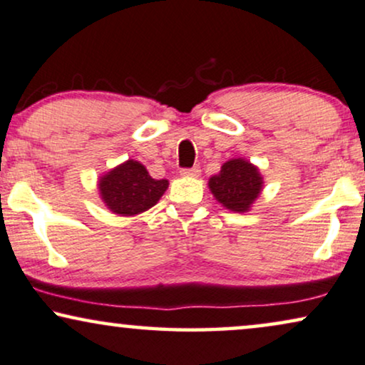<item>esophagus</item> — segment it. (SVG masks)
<instances>
[{
  "label": "esophagus",
  "mask_w": 365,
  "mask_h": 365,
  "mask_svg": "<svg viewBox=\"0 0 365 365\" xmlns=\"http://www.w3.org/2000/svg\"><path fill=\"white\" fill-rule=\"evenodd\" d=\"M181 174H182V176H189V178H197L199 174H201V169H199V166L187 168V169H182Z\"/></svg>",
  "instance_id": "34e87169"
}]
</instances>
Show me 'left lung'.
Returning <instances> with one entry per match:
<instances>
[{
  "instance_id": "obj_1",
  "label": "left lung",
  "mask_w": 365,
  "mask_h": 365,
  "mask_svg": "<svg viewBox=\"0 0 365 365\" xmlns=\"http://www.w3.org/2000/svg\"><path fill=\"white\" fill-rule=\"evenodd\" d=\"M209 189L217 202L234 212H247L262 191L259 169L246 159H229L221 173L209 179Z\"/></svg>"
}]
</instances>
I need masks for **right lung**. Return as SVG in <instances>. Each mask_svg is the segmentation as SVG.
Here are the masks:
<instances>
[{"instance_id": "add662e5", "label": "right lung", "mask_w": 365, "mask_h": 365, "mask_svg": "<svg viewBox=\"0 0 365 365\" xmlns=\"http://www.w3.org/2000/svg\"><path fill=\"white\" fill-rule=\"evenodd\" d=\"M169 186L168 179H153L139 161L119 164L99 179V194L109 211L134 216L153 207Z\"/></svg>"}]
</instances>
